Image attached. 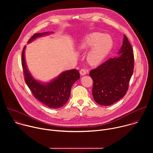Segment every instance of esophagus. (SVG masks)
<instances>
[{"label":"esophagus","instance_id":"obj_1","mask_svg":"<svg viewBox=\"0 0 153 153\" xmlns=\"http://www.w3.org/2000/svg\"><path fill=\"white\" fill-rule=\"evenodd\" d=\"M86 73H87V71H86V70H85V69H82V70H80V74L81 76L86 75Z\"/></svg>","mask_w":153,"mask_h":153}]
</instances>
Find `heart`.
<instances>
[{
    "instance_id": "1",
    "label": "heart",
    "mask_w": 153,
    "mask_h": 153,
    "mask_svg": "<svg viewBox=\"0 0 153 153\" xmlns=\"http://www.w3.org/2000/svg\"><path fill=\"white\" fill-rule=\"evenodd\" d=\"M112 47L111 37L100 33H91L85 35L78 45V48L81 51H85L91 48L87 54L86 59L91 65L100 63L110 52Z\"/></svg>"
}]
</instances>
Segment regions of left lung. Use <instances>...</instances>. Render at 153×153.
Returning a JSON list of instances; mask_svg holds the SVG:
<instances>
[{
    "label": "left lung",
    "mask_w": 153,
    "mask_h": 153,
    "mask_svg": "<svg viewBox=\"0 0 153 153\" xmlns=\"http://www.w3.org/2000/svg\"><path fill=\"white\" fill-rule=\"evenodd\" d=\"M119 56L108 59L94 70L90 76L93 80V96L100 105L109 106L125 95L133 73V50L125 35Z\"/></svg>",
    "instance_id": "left-lung-1"
}]
</instances>
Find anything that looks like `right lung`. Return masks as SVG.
<instances>
[{
  "instance_id": "right-lung-1",
  "label": "right lung",
  "mask_w": 153,
  "mask_h": 153,
  "mask_svg": "<svg viewBox=\"0 0 153 153\" xmlns=\"http://www.w3.org/2000/svg\"><path fill=\"white\" fill-rule=\"evenodd\" d=\"M53 33L45 32L37 33L30 39L31 43L36 39ZM24 47L22 53V65L27 85L34 97L51 108H59L66 103L70 96L71 89L76 81L80 79V74L77 70H67L60 73L57 77L48 82H40L31 75L26 63Z\"/></svg>"
}]
</instances>
